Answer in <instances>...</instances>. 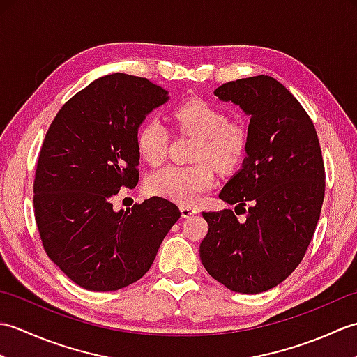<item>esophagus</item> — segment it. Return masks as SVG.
<instances>
[{"label":"esophagus","mask_w":357,"mask_h":357,"mask_svg":"<svg viewBox=\"0 0 357 357\" xmlns=\"http://www.w3.org/2000/svg\"><path fill=\"white\" fill-rule=\"evenodd\" d=\"M196 213H198V210L193 208V207H188V206L181 207V215H183V218H190Z\"/></svg>","instance_id":"34e87169"}]
</instances>
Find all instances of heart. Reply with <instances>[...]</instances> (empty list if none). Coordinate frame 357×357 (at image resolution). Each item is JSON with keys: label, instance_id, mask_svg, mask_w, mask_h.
Instances as JSON below:
<instances>
[{"label": "heart", "instance_id": "heart-1", "mask_svg": "<svg viewBox=\"0 0 357 357\" xmlns=\"http://www.w3.org/2000/svg\"><path fill=\"white\" fill-rule=\"evenodd\" d=\"M173 121L181 132L195 136L192 165H167L150 174L151 195L179 204H195L215 185L210 162L221 172H231L244 161L248 130L238 121H227L225 112L201 98H192L173 109ZM170 135L161 119L147 118L136 132V149L149 164L164 161Z\"/></svg>", "mask_w": 357, "mask_h": 357}]
</instances>
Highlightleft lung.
Instances as JSON below:
<instances>
[{"label":"left lung","mask_w":357,"mask_h":357,"mask_svg":"<svg viewBox=\"0 0 357 357\" xmlns=\"http://www.w3.org/2000/svg\"><path fill=\"white\" fill-rule=\"evenodd\" d=\"M250 116L242 169L219 198L244 209L204 211L199 245L208 275L229 290L256 294L276 287L301 264L313 239L325 195V169L312 118L275 78L257 75L215 90Z\"/></svg>","instance_id":"obj_1"}]
</instances>
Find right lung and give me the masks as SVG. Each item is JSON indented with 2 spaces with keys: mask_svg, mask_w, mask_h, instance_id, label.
Instances as JSON below:
<instances>
[{
  "mask_svg": "<svg viewBox=\"0 0 357 357\" xmlns=\"http://www.w3.org/2000/svg\"><path fill=\"white\" fill-rule=\"evenodd\" d=\"M169 92L147 78L113 73L67 101L38 158L33 208L45 253L75 284L115 291L141 279L181 218L153 196L113 210L112 198L139 179L136 132Z\"/></svg>",
  "mask_w": 357,
  "mask_h": 357,
  "instance_id": "obj_1",
  "label": "right lung"
}]
</instances>
